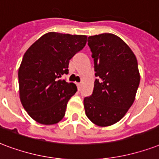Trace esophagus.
<instances>
[{"label":"esophagus","instance_id":"obj_1","mask_svg":"<svg viewBox=\"0 0 159 159\" xmlns=\"http://www.w3.org/2000/svg\"><path fill=\"white\" fill-rule=\"evenodd\" d=\"M77 89H78V90H80V88H81V83H79V82H77Z\"/></svg>","mask_w":159,"mask_h":159}]
</instances>
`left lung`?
<instances>
[{
	"label": "left lung",
	"mask_w": 159,
	"mask_h": 159,
	"mask_svg": "<svg viewBox=\"0 0 159 159\" xmlns=\"http://www.w3.org/2000/svg\"><path fill=\"white\" fill-rule=\"evenodd\" d=\"M94 59V89L85 98V112L94 124L107 127L117 123L135 100L140 82L137 58L120 37L103 33L88 37Z\"/></svg>",
	"instance_id": "left-lung-1"
}]
</instances>
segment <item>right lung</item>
Segmentation results:
<instances>
[{
	"instance_id": "right-lung-1",
	"label": "right lung",
	"mask_w": 159,
	"mask_h": 159,
	"mask_svg": "<svg viewBox=\"0 0 159 159\" xmlns=\"http://www.w3.org/2000/svg\"><path fill=\"white\" fill-rule=\"evenodd\" d=\"M88 36L48 32L29 47L18 70L20 102L37 123L52 125L66 112L77 91L73 82L61 79L68 73L69 61L87 43Z\"/></svg>"
}]
</instances>
